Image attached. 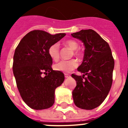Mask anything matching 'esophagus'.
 I'll return each mask as SVG.
<instances>
[{
  "mask_svg": "<svg viewBox=\"0 0 128 128\" xmlns=\"http://www.w3.org/2000/svg\"><path fill=\"white\" fill-rule=\"evenodd\" d=\"M70 76L69 74H65V78H69Z\"/></svg>",
  "mask_w": 128,
  "mask_h": 128,
  "instance_id": "1",
  "label": "esophagus"
}]
</instances>
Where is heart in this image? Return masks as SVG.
Returning a JSON list of instances; mask_svg holds the SVG:
<instances>
[{"label": "heart", "mask_w": 128, "mask_h": 128, "mask_svg": "<svg viewBox=\"0 0 128 128\" xmlns=\"http://www.w3.org/2000/svg\"><path fill=\"white\" fill-rule=\"evenodd\" d=\"M64 45L65 47L72 50L71 57L74 56L79 58L82 56L81 52L77 49L79 46L76 41L74 40H68L65 42ZM48 53L52 60L55 62L58 60L60 58V47L58 44H54L51 45L48 49ZM78 62L74 59H72L68 61H61L56 63L54 65V68L58 71H60L64 73H68L76 68L78 66Z\"/></svg>", "instance_id": "obj_1"}]
</instances>
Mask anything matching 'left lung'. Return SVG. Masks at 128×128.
I'll use <instances>...</instances> for the list:
<instances>
[{
	"instance_id": "obj_1",
	"label": "left lung",
	"mask_w": 128,
	"mask_h": 128,
	"mask_svg": "<svg viewBox=\"0 0 128 128\" xmlns=\"http://www.w3.org/2000/svg\"><path fill=\"white\" fill-rule=\"evenodd\" d=\"M85 47L83 60L78 68L82 76L72 74L76 86L72 91L74 104L78 108L92 110L102 103L113 81L114 59L109 44L92 29L71 34Z\"/></svg>"
}]
</instances>
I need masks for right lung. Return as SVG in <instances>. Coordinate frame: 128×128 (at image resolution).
Masks as SVG:
<instances>
[{"label":"right lung","mask_w":128,"mask_h":128,"mask_svg":"<svg viewBox=\"0 0 128 128\" xmlns=\"http://www.w3.org/2000/svg\"><path fill=\"white\" fill-rule=\"evenodd\" d=\"M65 35L33 30L20 40L16 48L13 74L20 96L32 109L51 107L54 103L55 89L64 81V74L52 68V60L48 49Z\"/></svg>","instance_id":"add662e5"}]
</instances>
